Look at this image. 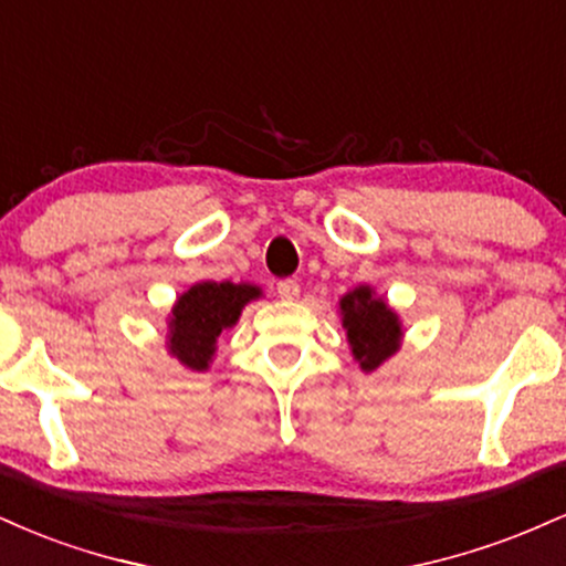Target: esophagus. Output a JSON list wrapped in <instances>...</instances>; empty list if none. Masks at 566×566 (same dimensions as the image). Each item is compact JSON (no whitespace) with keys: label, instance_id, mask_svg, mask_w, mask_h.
Masks as SVG:
<instances>
[{"label":"esophagus","instance_id":"1","mask_svg":"<svg viewBox=\"0 0 566 566\" xmlns=\"http://www.w3.org/2000/svg\"><path fill=\"white\" fill-rule=\"evenodd\" d=\"M276 292L284 301H295V297L301 295V284H297L295 279H282V282H276Z\"/></svg>","mask_w":566,"mask_h":566}]
</instances>
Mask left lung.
I'll use <instances>...</instances> for the list:
<instances>
[{"label": "left lung", "instance_id": "obj_1", "mask_svg": "<svg viewBox=\"0 0 566 566\" xmlns=\"http://www.w3.org/2000/svg\"><path fill=\"white\" fill-rule=\"evenodd\" d=\"M343 327L361 369H375L399 348V319L380 297H373L369 287H356L340 301Z\"/></svg>", "mask_w": 566, "mask_h": 566}]
</instances>
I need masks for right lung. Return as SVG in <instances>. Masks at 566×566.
Instances as JSON below:
<instances>
[{
    "instance_id": "obj_1",
    "label": "right lung",
    "mask_w": 566,
    "mask_h": 566,
    "mask_svg": "<svg viewBox=\"0 0 566 566\" xmlns=\"http://www.w3.org/2000/svg\"><path fill=\"white\" fill-rule=\"evenodd\" d=\"M261 290L252 284L201 282L175 303L170 319V350L191 369H207L223 329L237 324L239 314Z\"/></svg>"
}]
</instances>
